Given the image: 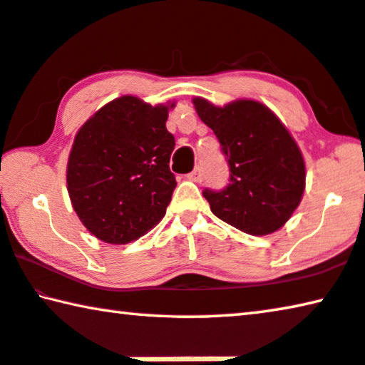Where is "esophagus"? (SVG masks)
<instances>
[{"mask_svg":"<svg viewBox=\"0 0 365 365\" xmlns=\"http://www.w3.org/2000/svg\"><path fill=\"white\" fill-rule=\"evenodd\" d=\"M187 179H189V181H194V182H200L202 179H204V175H202L200 168H195V170L190 173V175H187Z\"/></svg>","mask_w":365,"mask_h":365,"instance_id":"34e87169","label":"esophagus"}]
</instances>
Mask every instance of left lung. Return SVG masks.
<instances>
[{
  "label": "left lung",
  "mask_w": 365,
  "mask_h": 365,
  "mask_svg": "<svg viewBox=\"0 0 365 365\" xmlns=\"http://www.w3.org/2000/svg\"><path fill=\"white\" fill-rule=\"evenodd\" d=\"M200 120L222 145L230 165L223 190H204L210 210L228 225L262 237L285 225L305 190V161L299 145L279 117L253 99L218 108L192 99Z\"/></svg>",
  "instance_id": "1"
}]
</instances>
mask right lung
Segmentation results:
<instances>
[{
    "label": "right lung",
    "instance_id": "obj_1",
    "mask_svg": "<svg viewBox=\"0 0 365 365\" xmlns=\"http://www.w3.org/2000/svg\"><path fill=\"white\" fill-rule=\"evenodd\" d=\"M175 103L151 106L120 96L76 132L66 189L83 225L98 240L127 245L158 225L176 187L170 171L175 137L166 130Z\"/></svg>",
    "mask_w": 365,
    "mask_h": 365
}]
</instances>
